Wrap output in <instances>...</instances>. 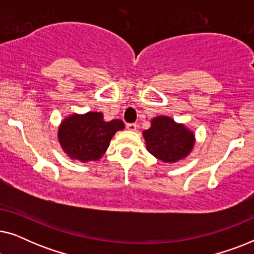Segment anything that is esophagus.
<instances>
[{"instance_id": "34e87169", "label": "esophagus", "mask_w": 254, "mask_h": 254, "mask_svg": "<svg viewBox=\"0 0 254 254\" xmlns=\"http://www.w3.org/2000/svg\"><path fill=\"white\" fill-rule=\"evenodd\" d=\"M136 124H127L126 125V128L128 130H131V131H134V130H136Z\"/></svg>"}]
</instances>
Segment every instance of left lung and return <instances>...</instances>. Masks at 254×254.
Segmentation results:
<instances>
[{
  "label": "left lung",
  "instance_id": "1",
  "mask_svg": "<svg viewBox=\"0 0 254 254\" xmlns=\"http://www.w3.org/2000/svg\"><path fill=\"white\" fill-rule=\"evenodd\" d=\"M142 134L147 150L164 163H176L186 158L195 144V135L192 130L166 116L154 118L150 128Z\"/></svg>",
  "mask_w": 254,
  "mask_h": 254
}]
</instances>
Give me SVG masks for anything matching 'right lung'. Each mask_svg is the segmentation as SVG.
<instances>
[{
	"label": "right lung",
	"instance_id": "1",
	"mask_svg": "<svg viewBox=\"0 0 254 254\" xmlns=\"http://www.w3.org/2000/svg\"><path fill=\"white\" fill-rule=\"evenodd\" d=\"M124 128L120 119L105 121L100 112L74 113L60 124L58 138L67 156L86 163L102 158L113 135Z\"/></svg>",
	"mask_w": 254,
	"mask_h": 254
}]
</instances>
